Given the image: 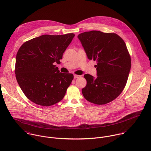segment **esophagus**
Returning a JSON list of instances; mask_svg holds the SVG:
<instances>
[{
    "mask_svg": "<svg viewBox=\"0 0 151 151\" xmlns=\"http://www.w3.org/2000/svg\"><path fill=\"white\" fill-rule=\"evenodd\" d=\"M81 76V75H74V78L76 79V78H80Z\"/></svg>",
    "mask_w": 151,
    "mask_h": 151,
    "instance_id": "obj_1",
    "label": "esophagus"
}]
</instances>
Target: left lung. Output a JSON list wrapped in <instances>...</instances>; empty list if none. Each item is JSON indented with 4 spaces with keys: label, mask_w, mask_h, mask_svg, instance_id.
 <instances>
[{
    "label": "left lung",
    "mask_w": 151,
    "mask_h": 151,
    "mask_svg": "<svg viewBox=\"0 0 151 151\" xmlns=\"http://www.w3.org/2000/svg\"><path fill=\"white\" fill-rule=\"evenodd\" d=\"M89 59L96 60L97 78L84 75L82 89L89 102L102 105L115 99L124 89L131 67V58L124 40L115 33L92 30L79 34Z\"/></svg>",
    "instance_id": "1"
}]
</instances>
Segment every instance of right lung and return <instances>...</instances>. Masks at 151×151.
I'll return each mask as SVG.
<instances>
[{
	"mask_svg": "<svg viewBox=\"0 0 151 151\" xmlns=\"http://www.w3.org/2000/svg\"><path fill=\"white\" fill-rule=\"evenodd\" d=\"M74 33L43 35L25 42L17 51L15 74L25 96L33 103L50 106L60 102L70 85L73 75L59 72L60 63Z\"/></svg>",
	"mask_w": 151,
	"mask_h": 151,
	"instance_id": "add662e5",
	"label": "right lung"
}]
</instances>
